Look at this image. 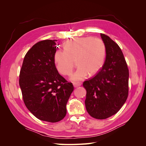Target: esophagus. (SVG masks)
<instances>
[{
  "instance_id": "esophagus-1",
  "label": "esophagus",
  "mask_w": 146,
  "mask_h": 146,
  "mask_svg": "<svg viewBox=\"0 0 146 146\" xmlns=\"http://www.w3.org/2000/svg\"><path fill=\"white\" fill-rule=\"evenodd\" d=\"M81 85H82L81 83H73V85L75 88L80 86H81Z\"/></svg>"
}]
</instances>
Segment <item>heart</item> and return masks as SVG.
Returning <instances> with one entry per match:
<instances>
[{
  "instance_id": "b5f03b06",
  "label": "heart",
  "mask_w": 146,
  "mask_h": 146,
  "mask_svg": "<svg viewBox=\"0 0 146 146\" xmlns=\"http://www.w3.org/2000/svg\"><path fill=\"white\" fill-rule=\"evenodd\" d=\"M64 50H57L54 55L56 70L63 76L71 74L76 60L78 66L70 79L78 82L88 74L94 75L102 68L106 58L105 44L102 39L91 36L77 37L66 42Z\"/></svg>"
}]
</instances>
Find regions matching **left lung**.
Listing matches in <instances>:
<instances>
[{
    "label": "left lung",
    "mask_w": 146,
    "mask_h": 146,
    "mask_svg": "<svg viewBox=\"0 0 146 146\" xmlns=\"http://www.w3.org/2000/svg\"><path fill=\"white\" fill-rule=\"evenodd\" d=\"M105 44V63L94 77L85 81V106L92 117L105 119L115 114L129 94V72L121 48L107 35L100 33Z\"/></svg>",
    "instance_id": "left-lung-1"
}]
</instances>
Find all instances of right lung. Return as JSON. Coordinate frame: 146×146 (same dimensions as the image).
I'll return each instance as SVG.
<instances>
[{"label": "right lung", "mask_w": 146, "mask_h": 146, "mask_svg": "<svg viewBox=\"0 0 146 146\" xmlns=\"http://www.w3.org/2000/svg\"><path fill=\"white\" fill-rule=\"evenodd\" d=\"M57 40L35 44L25 55L19 86L26 107L39 120L58 122L66 114V104L74 90L58 73L54 63Z\"/></svg>", "instance_id": "1"}]
</instances>
